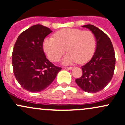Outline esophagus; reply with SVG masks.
Masks as SVG:
<instances>
[{
	"mask_svg": "<svg viewBox=\"0 0 125 125\" xmlns=\"http://www.w3.org/2000/svg\"><path fill=\"white\" fill-rule=\"evenodd\" d=\"M64 68L66 69V70H71L73 69V67H64Z\"/></svg>",
	"mask_w": 125,
	"mask_h": 125,
	"instance_id": "1",
	"label": "esophagus"
}]
</instances>
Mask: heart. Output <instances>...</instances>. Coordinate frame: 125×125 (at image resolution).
<instances>
[{
  "instance_id": "b5f03b06",
  "label": "heart",
  "mask_w": 125,
  "mask_h": 125,
  "mask_svg": "<svg viewBox=\"0 0 125 125\" xmlns=\"http://www.w3.org/2000/svg\"><path fill=\"white\" fill-rule=\"evenodd\" d=\"M53 37L44 39L43 48L50 60L57 61L66 51L62 60L69 65L75 62L82 64L92 57L96 47V39L92 31L78 28H63L56 32Z\"/></svg>"
}]
</instances>
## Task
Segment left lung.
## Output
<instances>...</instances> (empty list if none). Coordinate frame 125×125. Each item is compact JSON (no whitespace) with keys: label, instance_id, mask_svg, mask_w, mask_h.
<instances>
[{"label":"left lung","instance_id":"8db88e82","mask_svg":"<svg viewBox=\"0 0 125 125\" xmlns=\"http://www.w3.org/2000/svg\"><path fill=\"white\" fill-rule=\"evenodd\" d=\"M82 27L93 32L97 46L92 59L82 66V75L75 79V82L84 91L97 93L106 86L112 79L115 65V53L110 39L101 30L92 25Z\"/></svg>","mask_w":125,"mask_h":125}]
</instances>
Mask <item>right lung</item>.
I'll use <instances>...</instances> for the list:
<instances>
[{"label":"right lung","mask_w":125,"mask_h":125,"mask_svg":"<svg viewBox=\"0 0 125 125\" xmlns=\"http://www.w3.org/2000/svg\"><path fill=\"white\" fill-rule=\"evenodd\" d=\"M51 32L42 25H33L19 36L14 46V74L19 83L28 91L44 90L62 69L50 62L44 53L43 40Z\"/></svg>","instance_id":"1"}]
</instances>
